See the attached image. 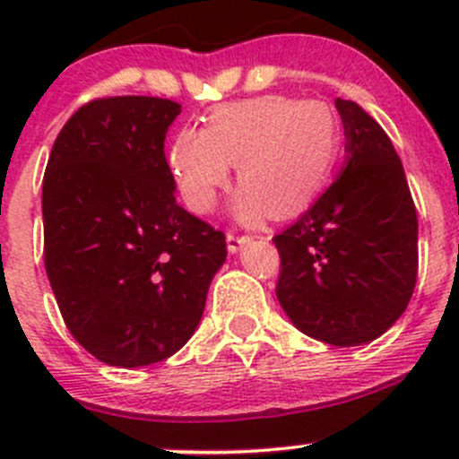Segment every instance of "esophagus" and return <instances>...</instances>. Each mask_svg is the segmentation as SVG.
<instances>
[{"label":"esophagus","mask_w":459,"mask_h":459,"mask_svg":"<svg viewBox=\"0 0 459 459\" xmlns=\"http://www.w3.org/2000/svg\"><path fill=\"white\" fill-rule=\"evenodd\" d=\"M247 244H251V238H248V235H233V233L226 235V248H229V253H233V255L242 251Z\"/></svg>","instance_id":"obj_1"}]
</instances>
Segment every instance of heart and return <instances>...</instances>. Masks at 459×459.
<instances>
[{"instance_id":"obj_1","label":"heart","mask_w":459,"mask_h":459,"mask_svg":"<svg viewBox=\"0 0 459 459\" xmlns=\"http://www.w3.org/2000/svg\"><path fill=\"white\" fill-rule=\"evenodd\" d=\"M340 146V119L326 101L264 95L217 106L206 128H179L166 161L195 212L215 208L238 164L242 188L233 215L257 224L268 212L289 220L308 211L326 188Z\"/></svg>"}]
</instances>
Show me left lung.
<instances>
[{
	"instance_id": "1",
	"label": "left lung",
	"mask_w": 459,
	"mask_h": 459,
	"mask_svg": "<svg viewBox=\"0 0 459 459\" xmlns=\"http://www.w3.org/2000/svg\"><path fill=\"white\" fill-rule=\"evenodd\" d=\"M346 160L284 233L277 299L295 328L333 346L377 340L409 307L418 280V212L386 133L359 104L335 100Z\"/></svg>"
}]
</instances>
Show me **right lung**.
I'll return each mask as SVG.
<instances>
[{
	"label": "right lung",
	"instance_id": "add662e5",
	"mask_svg": "<svg viewBox=\"0 0 459 459\" xmlns=\"http://www.w3.org/2000/svg\"><path fill=\"white\" fill-rule=\"evenodd\" d=\"M179 113L160 97L88 101L46 166V275L71 335L110 367L178 353L226 262L224 233L175 202L164 140Z\"/></svg>",
	"mask_w": 459,
	"mask_h": 459
}]
</instances>
